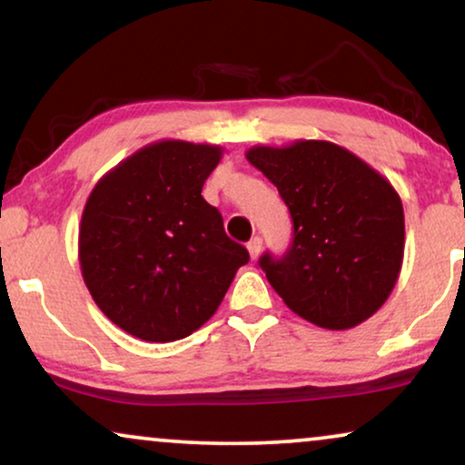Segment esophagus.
Listing matches in <instances>:
<instances>
[{"instance_id":"34e87169","label":"esophagus","mask_w":465,"mask_h":465,"mask_svg":"<svg viewBox=\"0 0 465 465\" xmlns=\"http://www.w3.org/2000/svg\"><path fill=\"white\" fill-rule=\"evenodd\" d=\"M247 252H250L252 260H256L260 256V252H262V239L260 237H253L250 243H247Z\"/></svg>"}]
</instances>
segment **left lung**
I'll use <instances>...</instances> for the list:
<instances>
[{
    "label": "left lung",
    "instance_id": "1",
    "mask_svg": "<svg viewBox=\"0 0 465 465\" xmlns=\"http://www.w3.org/2000/svg\"><path fill=\"white\" fill-rule=\"evenodd\" d=\"M245 158L275 183L294 222L290 252L260 258L288 309L328 330L377 313L404 260V209L391 182L326 139L253 145Z\"/></svg>",
    "mask_w": 465,
    "mask_h": 465
}]
</instances>
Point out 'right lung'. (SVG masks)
<instances>
[{"instance_id":"obj_1","label":"right lung","mask_w":465,"mask_h":465,"mask_svg":"<svg viewBox=\"0 0 465 465\" xmlns=\"http://www.w3.org/2000/svg\"><path fill=\"white\" fill-rule=\"evenodd\" d=\"M222 154L215 143L161 139L120 161L88 194L78 232L82 279L107 320L135 339L193 334L250 260L201 196Z\"/></svg>"}]
</instances>
